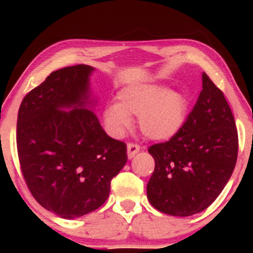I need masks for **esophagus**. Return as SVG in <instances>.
<instances>
[{
	"label": "esophagus",
	"mask_w": 253,
	"mask_h": 253,
	"mask_svg": "<svg viewBox=\"0 0 253 253\" xmlns=\"http://www.w3.org/2000/svg\"><path fill=\"white\" fill-rule=\"evenodd\" d=\"M137 153H139V145L134 144V143H128L127 144V157H128V159L134 158Z\"/></svg>",
	"instance_id": "34e87169"
}]
</instances>
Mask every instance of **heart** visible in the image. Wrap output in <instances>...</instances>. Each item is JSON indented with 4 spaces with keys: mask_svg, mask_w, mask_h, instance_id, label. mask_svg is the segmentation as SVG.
I'll return each instance as SVG.
<instances>
[{
    "mask_svg": "<svg viewBox=\"0 0 253 253\" xmlns=\"http://www.w3.org/2000/svg\"><path fill=\"white\" fill-rule=\"evenodd\" d=\"M117 103L103 109L106 131L120 138L131 127V116H138L139 131L152 141H169L182 129L187 121L190 101L177 90L162 84H139L121 89Z\"/></svg>",
    "mask_w": 253,
    "mask_h": 253,
    "instance_id": "heart-1",
    "label": "heart"
}]
</instances>
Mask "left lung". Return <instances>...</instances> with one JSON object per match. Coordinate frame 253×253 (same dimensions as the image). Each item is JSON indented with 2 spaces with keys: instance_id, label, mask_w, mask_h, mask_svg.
<instances>
[{
  "instance_id": "8db88e82",
  "label": "left lung",
  "mask_w": 253,
  "mask_h": 253,
  "mask_svg": "<svg viewBox=\"0 0 253 253\" xmlns=\"http://www.w3.org/2000/svg\"><path fill=\"white\" fill-rule=\"evenodd\" d=\"M239 149L233 112L223 91L206 73L202 91L180 132L148 149L155 160L147 197L158 211L190 216L220 195L235 168Z\"/></svg>"
}]
</instances>
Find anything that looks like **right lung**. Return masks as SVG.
Returning <instances> with one entry per match:
<instances>
[{
  "label": "right lung",
  "mask_w": 253,
  "mask_h": 253,
  "mask_svg": "<svg viewBox=\"0 0 253 253\" xmlns=\"http://www.w3.org/2000/svg\"><path fill=\"white\" fill-rule=\"evenodd\" d=\"M93 72L88 65L55 71L25 95L18 111L25 182L38 203L63 219L103 206L112 177L127 162L126 144L109 137L93 112Z\"/></svg>",
  "instance_id": "add662e5"
}]
</instances>
